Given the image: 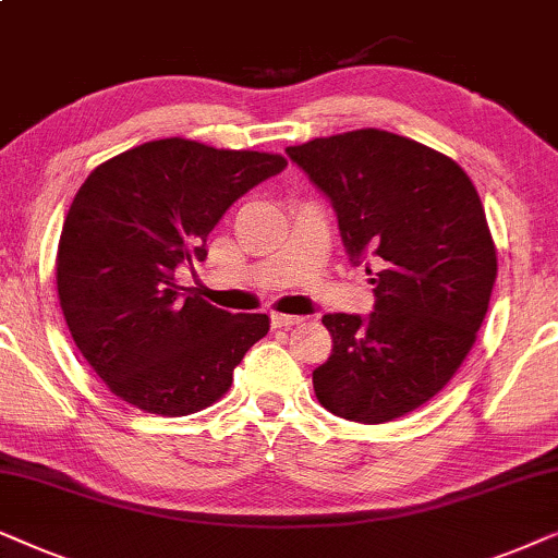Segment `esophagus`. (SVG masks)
Instances as JSON below:
<instances>
[{"label": "esophagus", "mask_w": 558, "mask_h": 558, "mask_svg": "<svg viewBox=\"0 0 558 558\" xmlns=\"http://www.w3.org/2000/svg\"><path fill=\"white\" fill-rule=\"evenodd\" d=\"M270 322H272L275 329H288V326L301 324L303 318L301 316H291V314H270Z\"/></svg>", "instance_id": "1"}]
</instances>
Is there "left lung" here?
Returning <instances> with one entry per match:
<instances>
[{
    "label": "left lung",
    "mask_w": 558,
    "mask_h": 558,
    "mask_svg": "<svg viewBox=\"0 0 558 558\" xmlns=\"http://www.w3.org/2000/svg\"><path fill=\"white\" fill-rule=\"evenodd\" d=\"M331 198L349 257L373 259L375 311L326 314L331 354L318 403L388 423L447 385L477 339L497 278L485 206L449 155L385 130H352L286 150Z\"/></svg>",
    "instance_id": "obj_1"
}]
</instances>
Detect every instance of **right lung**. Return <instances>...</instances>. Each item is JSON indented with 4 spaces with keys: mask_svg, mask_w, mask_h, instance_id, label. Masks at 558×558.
Listing matches in <instances>:
<instances>
[{
    "mask_svg": "<svg viewBox=\"0 0 558 558\" xmlns=\"http://www.w3.org/2000/svg\"><path fill=\"white\" fill-rule=\"evenodd\" d=\"M286 166L278 153L166 137L88 173L65 214L56 283L78 352L119 400L175 418L229 390L270 318L183 295L173 275L202 263L229 206Z\"/></svg>",
    "mask_w": 558,
    "mask_h": 558,
    "instance_id": "1",
    "label": "right lung"
}]
</instances>
